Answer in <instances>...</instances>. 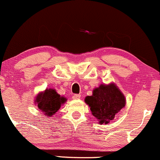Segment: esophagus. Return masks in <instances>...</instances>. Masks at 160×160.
<instances>
[{"label": "esophagus", "mask_w": 160, "mask_h": 160, "mask_svg": "<svg viewBox=\"0 0 160 160\" xmlns=\"http://www.w3.org/2000/svg\"><path fill=\"white\" fill-rule=\"evenodd\" d=\"M81 98V95H78V94H75V95H73V96H72V98L73 99H79Z\"/></svg>", "instance_id": "esophagus-1"}]
</instances>
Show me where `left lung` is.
<instances>
[{"label": "left lung", "mask_w": 160, "mask_h": 160, "mask_svg": "<svg viewBox=\"0 0 160 160\" xmlns=\"http://www.w3.org/2000/svg\"><path fill=\"white\" fill-rule=\"evenodd\" d=\"M85 102L101 124L109 122L126 105L125 96L112 83L94 89L92 96H87Z\"/></svg>", "instance_id": "8db88e82"}]
</instances>
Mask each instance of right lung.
Listing matches in <instances>:
<instances>
[{"mask_svg": "<svg viewBox=\"0 0 160 160\" xmlns=\"http://www.w3.org/2000/svg\"><path fill=\"white\" fill-rule=\"evenodd\" d=\"M66 101V98L61 97L55 89H46L44 92L39 93L36 97L35 102L42 112L47 116H52L60 108L61 105Z\"/></svg>", "mask_w": 160, "mask_h": 160, "instance_id": "1", "label": "right lung"}]
</instances>
